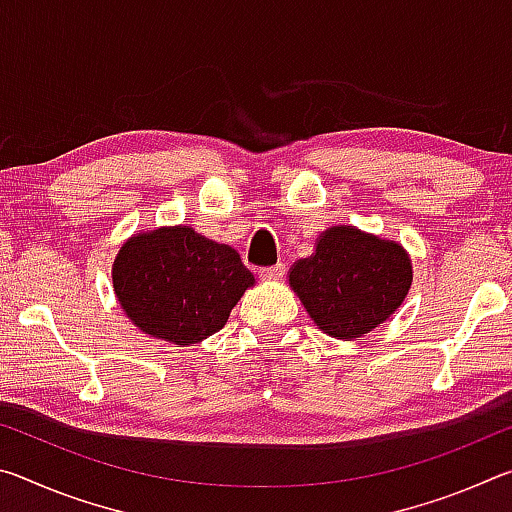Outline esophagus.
Returning <instances> with one entry per match:
<instances>
[{
    "mask_svg": "<svg viewBox=\"0 0 512 512\" xmlns=\"http://www.w3.org/2000/svg\"><path fill=\"white\" fill-rule=\"evenodd\" d=\"M257 275L262 277V280H280V277L284 275V264H275V266L257 268Z\"/></svg>",
    "mask_w": 512,
    "mask_h": 512,
    "instance_id": "1",
    "label": "esophagus"
}]
</instances>
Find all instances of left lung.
<instances>
[{
	"instance_id": "8db88e82",
	"label": "left lung",
	"mask_w": 512,
	"mask_h": 512,
	"mask_svg": "<svg viewBox=\"0 0 512 512\" xmlns=\"http://www.w3.org/2000/svg\"><path fill=\"white\" fill-rule=\"evenodd\" d=\"M411 259L395 241L352 225L329 228L289 284L311 320L334 339H359L393 314L411 289Z\"/></svg>"
}]
</instances>
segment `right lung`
<instances>
[{"label":"right lung","mask_w":512,"mask_h":512,"mask_svg":"<svg viewBox=\"0 0 512 512\" xmlns=\"http://www.w3.org/2000/svg\"><path fill=\"white\" fill-rule=\"evenodd\" d=\"M253 284L235 248L187 225L131 237L112 266V287L128 318L142 332L176 345L219 332Z\"/></svg>","instance_id":"1"}]
</instances>
